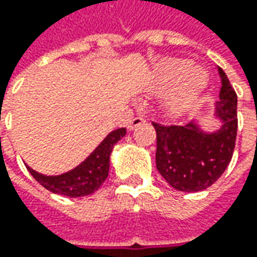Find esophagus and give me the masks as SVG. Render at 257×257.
Listing matches in <instances>:
<instances>
[{"instance_id":"obj_1","label":"esophagus","mask_w":257,"mask_h":257,"mask_svg":"<svg viewBox=\"0 0 257 257\" xmlns=\"http://www.w3.org/2000/svg\"><path fill=\"white\" fill-rule=\"evenodd\" d=\"M143 123H144L143 117H134L133 120H132V121L128 123L127 128H128V130H134V128L137 127V125H140V124H143Z\"/></svg>"}]
</instances>
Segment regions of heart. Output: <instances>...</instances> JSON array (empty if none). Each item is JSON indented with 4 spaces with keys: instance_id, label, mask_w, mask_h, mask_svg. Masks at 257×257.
<instances>
[{
    "instance_id": "heart-1",
    "label": "heart",
    "mask_w": 257,
    "mask_h": 257,
    "mask_svg": "<svg viewBox=\"0 0 257 257\" xmlns=\"http://www.w3.org/2000/svg\"><path fill=\"white\" fill-rule=\"evenodd\" d=\"M207 81V71L194 67L192 60L169 58L156 68L150 88L154 93H164L176 85L169 105L173 110H182L203 93Z\"/></svg>"
}]
</instances>
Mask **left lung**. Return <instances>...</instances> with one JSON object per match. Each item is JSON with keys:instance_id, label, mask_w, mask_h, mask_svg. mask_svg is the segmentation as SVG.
<instances>
[{"instance_id": "1", "label": "left lung", "mask_w": 257, "mask_h": 257, "mask_svg": "<svg viewBox=\"0 0 257 257\" xmlns=\"http://www.w3.org/2000/svg\"><path fill=\"white\" fill-rule=\"evenodd\" d=\"M217 71L222 87L213 117L220 121L219 128L204 130L197 120L184 125L153 123L157 133V170L180 192H202L210 187L232 160L237 133V95L220 67Z\"/></svg>"}]
</instances>
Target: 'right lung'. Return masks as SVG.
<instances>
[{
    "label": "right lung",
    "instance_id": "obj_1",
    "mask_svg": "<svg viewBox=\"0 0 257 257\" xmlns=\"http://www.w3.org/2000/svg\"><path fill=\"white\" fill-rule=\"evenodd\" d=\"M125 136V128H117L105 136L101 143L98 144L87 159L78 166L68 172L47 176L35 172L30 166H27L28 172L33 174L37 182L44 186L47 190L68 196V197H81L94 193L108 176L110 170V156L114 146Z\"/></svg>",
    "mask_w": 257,
    "mask_h": 257
}]
</instances>
